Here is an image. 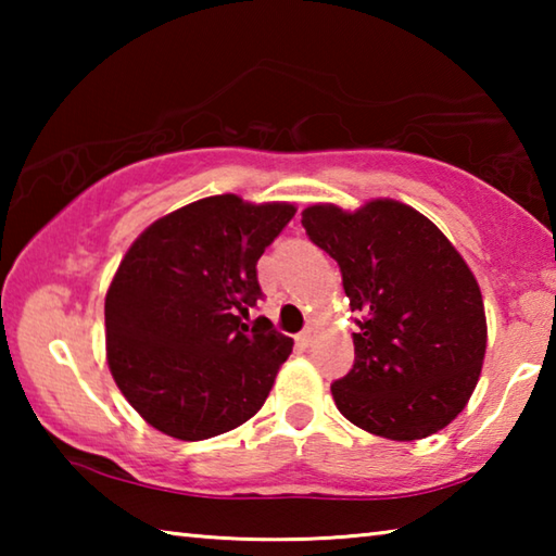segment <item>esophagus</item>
Segmentation results:
<instances>
[{
    "mask_svg": "<svg viewBox=\"0 0 556 556\" xmlns=\"http://www.w3.org/2000/svg\"><path fill=\"white\" fill-rule=\"evenodd\" d=\"M314 333H316V331H314V326H306L304 331L299 333V341L304 343V345H312V341H314Z\"/></svg>",
    "mask_w": 556,
    "mask_h": 556,
    "instance_id": "34e87169",
    "label": "esophagus"
}]
</instances>
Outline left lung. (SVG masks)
I'll return each mask as SVG.
<instances>
[{
	"mask_svg": "<svg viewBox=\"0 0 556 556\" xmlns=\"http://www.w3.org/2000/svg\"><path fill=\"white\" fill-rule=\"evenodd\" d=\"M301 225L341 267L361 331L355 361L331 384L355 427L414 441L451 425L473 392L485 355L483 296L444 232L397 201L345 213L312 205Z\"/></svg>",
	"mask_w": 556,
	"mask_h": 556,
	"instance_id": "1",
	"label": "left lung"
}]
</instances>
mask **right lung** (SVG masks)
<instances>
[{
  "mask_svg": "<svg viewBox=\"0 0 556 556\" xmlns=\"http://www.w3.org/2000/svg\"><path fill=\"white\" fill-rule=\"evenodd\" d=\"M289 203L232 193L184 205L139 235L105 296L108 363L127 402L181 441L255 417L291 353L269 318L257 260L294 218Z\"/></svg>",
  "mask_w": 556,
  "mask_h": 556,
  "instance_id": "1",
  "label": "right lung"
}]
</instances>
